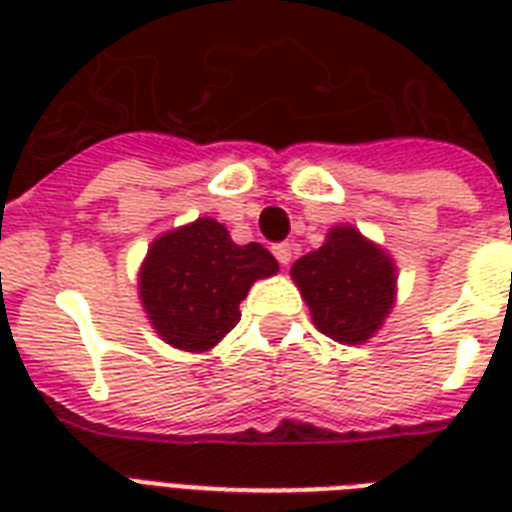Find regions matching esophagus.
Here are the masks:
<instances>
[{
  "label": "esophagus",
  "instance_id": "1",
  "mask_svg": "<svg viewBox=\"0 0 512 512\" xmlns=\"http://www.w3.org/2000/svg\"><path fill=\"white\" fill-rule=\"evenodd\" d=\"M273 255H276V260H279L281 265H289V260H292V247H289V244H276V247H273Z\"/></svg>",
  "mask_w": 512,
  "mask_h": 512
}]
</instances>
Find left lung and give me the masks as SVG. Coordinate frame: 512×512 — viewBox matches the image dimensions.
I'll list each match as a JSON object with an SVG mask.
<instances>
[{"instance_id": "1", "label": "left lung", "mask_w": 512, "mask_h": 512, "mask_svg": "<svg viewBox=\"0 0 512 512\" xmlns=\"http://www.w3.org/2000/svg\"><path fill=\"white\" fill-rule=\"evenodd\" d=\"M292 281L319 332L340 345L372 340L396 305V263L353 225L329 228L316 252L295 260Z\"/></svg>"}]
</instances>
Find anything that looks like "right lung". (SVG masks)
<instances>
[{"label": "right lung", "mask_w": 512, "mask_h": 512, "mask_svg": "<svg viewBox=\"0 0 512 512\" xmlns=\"http://www.w3.org/2000/svg\"><path fill=\"white\" fill-rule=\"evenodd\" d=\"M276 271L263 244L239 247L223 223L199 217L151 241L138 273L140 303L167 345L204 353L239 324L249 287Z\"/></svg>", "instance_id": "1"}]
</instances>
